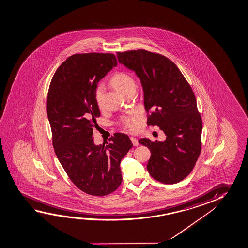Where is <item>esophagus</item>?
Wrapping results in <instances>:
<instances>
[{"label":"esophagus","instance_id":"34e87169","mask_svg":"<svg viewBox=\"0 0 248 248\" xmlns=\"http://www.w3.org/2000/svg\"><path fill=\"white\" fill-rule=\"evenodd\" d=\"M130 139H131V141H132L134 146H137L139 145V142H138V140L136 138L131 137Z\"/></svg>","mask_w":248,"mask_h":248}]
</instances>
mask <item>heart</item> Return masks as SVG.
<instances>
[{
    "label": "heart",
    "instance_id": "heart-1",
    "mask_svg": "<svg viewBox=\"0 0 248 248\" xmlns=\"http://www.w3.org/2000/svg\"><path fill=\"white\" fill-rule=\"evenodd\" d=\"M112 85L122 94H126L127 91L135 90L136 83L132 76L126 72H117L111 78ZM104 94V86L99 84L94 91V99L99 106H102V99ZM122 124L130 130L138 129L140 126V115L136 112L130 113L122 118Z\"/></svg>",
    "mask_w": 248,
    "mask_h": 248
}]
</instances>
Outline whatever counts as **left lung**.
<instances>
[{
  "label": "left lung",
  "mask_w": 248,
  "mask_h": 248,
  "mask_svg": "<svg viewBox=\"0 0 248 248\" xmlns=\"http://www.w3.org/2000/svg\"><path fill=\"white\" fill-rule=\"evenodd\" d=\"M117 58L140 79L147 125L159 126L166 135L163 142L139 140L151 151L148 172L167 185L184 180L202 149V122L191 87L177 65L161 54L140 49L119 51Z\"/></svg>",
  "instance_id": "obj_1"
}]
</instances>
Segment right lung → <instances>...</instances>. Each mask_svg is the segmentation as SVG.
I'll use <instances>...</instances> for the list:
<instances>
[{"mask_svg":"<svg viewBox=\"0 0 248 248\" xmlns=\"http://www.w3.org/2000/svg\"><path fill=\"white\" fill-rule=\"evenodd\" d=\"M116 65L112 53L74 54L58 68L48 91L47 116L56 155L71 182L95 197L107 196L121 185L120 164L133 146L122 133L102 145L94 143L93 129L101 114L94 91Z\"/></svg>","mask_w":248,"mask_h":248,"instance_id":"1","label":"right lung"}]
</instances>
